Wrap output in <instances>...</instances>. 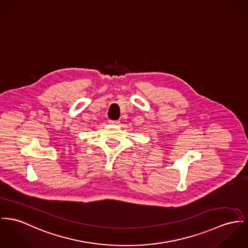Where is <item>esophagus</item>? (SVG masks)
I'll return each mask as SVG.
<instances>
[{
	"label": "esophagus",
	"instance_id": "34e87169",
	"mask_svg": "<svg viewBox=\"0 0 248 248\" xmlns=\"http://www.w3.org/2000/svg\"><path fill=\"white\" fill-rule=\"evenodd\" d=\"M108 123H109L110 124H118L120 122H119V121H113V120H109V121H108Z\"/></svg>",
	"mask_w": 248,
	"mask_h": 248
}]
</instances>
